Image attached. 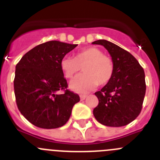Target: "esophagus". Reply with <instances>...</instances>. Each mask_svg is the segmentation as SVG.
<instances>
[{"instance_id":"esophagus-1","label":"esophagus","mask_w":160,"mask_h":160,"mask_svg":"<svg viewBox=\"0 0 160 160\" xmlns=\"http://www.w3.org/2000/svg\"><path fill=\"white\" fill-rule=\"evenodd\" d=\"M87 97V94H81V95H80V99H81V101H83V100L86 99V98Z\"/></svg>"}]
</instances>
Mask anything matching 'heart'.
Masks as SVG:
<instances>
[{
  "label": "heart",
  "instance_id": "b5f03b06",
  "mask_svg": "<svg viewBox=\"0 0 160 160\" xmlns=\"http://www.w3.org/2000/svg\"><path fill=\"white\" fill-rule=\"evenodd\" d=\"M61 69L65 77L72 78L81 70L83 72L70 82V87L78 93H85L110 82L114 73V62L111 57L103 54L101 49L89 47L76 53L74 58L64 57L61 60Z\"/></svg>",
  "mask_w": 160,
  "mask_h": 160
}]
</instances>
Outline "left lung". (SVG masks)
<instances>
[{
	"mask_svg": "<svg viewBox=\"0 0 160 160\" xmlns=\"http://www.w3.org/2000/svg\"><path fill=\"white\" fill-rule=\"evenodd\" d=\"M108 50L114 62V73L109 82L95 92L98 105L93 114L98 122L108 127H122L140 114L146 93L145 73L132 54L107 40H98Z\"/></svg>",
	"mask_w": 160,
	"mask_h": 160,
	"instance_id": "8db88e82",
	"label": "left lung"
}]
</instances>
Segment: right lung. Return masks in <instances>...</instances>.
Segmentation results:
<instances>
[{
	"label": "right lung",
	"mask_w": 160,
	"mask_h": 160,
	"mask_svg": "<svg viewBox=\"0 0 160 160\" xmlns=\"http://www.w3.org/2000/svg\"><path fill=\"white\" fill-rule=\"evenodd\" d=\"M78 45L58 41L40 44L16 66L14 93L18 110L38 128L53 129L67 122L78 94L67 90L61 60ZM63 90L62 95L57 93Z\"/></svg>",
	"instance_id": "add662e5"
}]
</instances>
